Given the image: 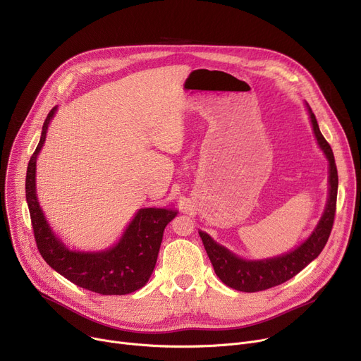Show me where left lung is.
<instances>
[{
  "instance_id": "left-lung-1",
  "label": "left lung",
  "mask_w": 361,
  "mask_h": 361,
  "mask_svg": "<svg viewBox=\"0 0 361 361\" xmlns=\"http://www.w3.org/2000/svg\"><path fill=\"white\" fill-rule=\"evenodd\" d=\"M307 109L310 114V121L313 126L316 140L329 161V197L325 212L322 215L312 235L301 245H298L297 249L288 252L287 255L267 260H244L215 243L206 233H199L204 245V250L212 262L215 274L225 286H228L237 291H263L291 279L320 255L331 235L336 211L338 171L334 152L326 139L322 136L314 114L312 112L309 105Z\"/></svg>"
}]
</instances>
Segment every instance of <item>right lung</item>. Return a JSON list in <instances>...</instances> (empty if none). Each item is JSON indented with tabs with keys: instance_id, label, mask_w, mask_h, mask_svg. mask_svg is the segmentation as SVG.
<instances>
[{
	"instance_id": "obj_1",
	"label": "right lung",
	"mask_w": 361,
	"mask_h": 361,
	"mask_svg": "<svg viewBox=\"0 0 361 361\" xmlns=\"http://www.w3.org/2000/svg\"><path fill=\"white\" fill-rule=\"evenodd\" d=\"M55 111L56 106L45 118L41 140L29 161L26 173V200L37 250L52 269L82 288L104 295L135 293L145 286L154 272L164 230L166 224L176 218L177 211L145 207L139 209L121 240L109 250L97 253L68 250L49 228L37 203L35 185L36 158L44 146Z\"/></svg>"
}]
</instances>
